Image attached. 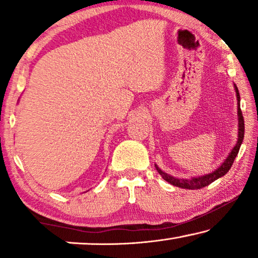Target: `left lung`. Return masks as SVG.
Here are the masks:
<instances>
[{"instance_id":"left-lung-1","label":"left lung","mask_w":258,"mask_h":258,"mask_svg":"<svg viewBox=\"0 0 258 258\" xmlns=\"http://www.w3.org/2000/svg\"><path fill=\"white\" fill-rule=\"evenodd\" d=\"M235 90H236V96H237V115H238V139H237V143L236 146L232 148V150L230 151V154L228 155V157L225 158V161L221 164V167H218L216 170L210 172V174H207L204 176H199V177H192L190 179H184V178H176L174 176H170L167 172L162 171L160 168L155 164L156 167V170L160 172V175L163 177L164 181H167L170 183V184L178 186V188L182 189H189V190H195V189H201L204 188V186L209 185L210 183H213L214 181H216L217 178L224 176L227 172L230 170L232 163H234L236 156H237L239 148H241V144L243 142V139H244V118H243L242 115V110H241V105H239V93H238V88L235 86Z\"/></svg>"}]
</instances>
